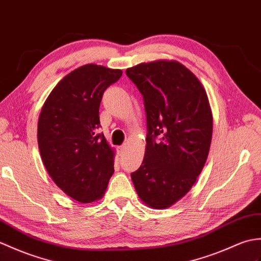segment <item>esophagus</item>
Here are the masks:
<instances>
[{
  "label": "esophagus",
  "instance_id": "esophagus-1",
  "mask_svg": "<svg viewBox=\"0 0 261 261\" xmlns=\"http://www.w3.org/2000/svg\"><path fill=\"white\" fill-rule=\"evenodd\" d=\"M125 150H126V146L125 145H121V146L117 147V152H118L119 155H123L125 153Z\"/></svg>",
  "mask_w": 261,
  "mask_h": 261
}]
</instances>
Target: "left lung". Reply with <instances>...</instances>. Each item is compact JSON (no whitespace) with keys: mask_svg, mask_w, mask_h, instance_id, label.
<instances>
[{"mask_svg":"<svg viewBox=\"0 0 261 261\" xmlns=\"http://www.w3.org/2000/svg\"><path fill=\"white\" fill-rule=\"evenodd\" d=\"M143 95L146 148L130 177L144 203L165 209L187 194L209 154L212 113L203 86L177 61L159 60L128 68Z\"/></svg>","mask_w":261,"mask_h":261,"instance_id":"1","label":"left lung"}]
</instances>
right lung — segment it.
<instances>
[{"mask_svg": "<svg viewBox=\"0 0 261 261\" xmlns=\"http://www.w3.org/2000/svg\"><path fill=\"white\" fill-rule=\"evenodd\" d=\"M121 74L119 69L82 66L55 87L40 114L38 144L45 169L82 203L100 199L114 173V150L97 129L103 92Z\"/></svg>", "mask_w": 261, "mask_h": 261, "instance_id": "right-lung-1", "label": "right lung"}]
</instances>
